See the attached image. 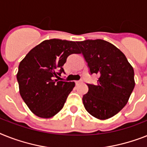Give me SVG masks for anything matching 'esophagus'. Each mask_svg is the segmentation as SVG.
<instances>
[{
    "instance_id": "obj_1",
    "label": "esophagus",
    "mask_w": 147,
    "mask_h": 147,
    "mask_svg": "<svg viewBox=\"0 0 147 147\" xmlns=\"http://www.w3.org/2000/svg\"><path fill=\"white\" fill-rule=\"evenodd\" d=\"M82 81H75V83H76V85H79L80 84V83H82Z\"/></svg>"
}]
</instances>
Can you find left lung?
<instances>
[{"label": "left lung", "mask_w": 147, "mask_h": 147, "mask_svg": "<svg viewBox=\"0 0 147 147\" xmlns=\"http://www.w3.org/2000/svg\"><path fill=\"white\" fill-rule=\"evenodd\" d=\"M91 74L99 75L96 85L87 84L82 102L88 113L105 120L117 114L128 103L135 86L133 67L122 52L104 40L76 42Z\"/></svg>", "instance_id": "8db88e82"}]
</instances>
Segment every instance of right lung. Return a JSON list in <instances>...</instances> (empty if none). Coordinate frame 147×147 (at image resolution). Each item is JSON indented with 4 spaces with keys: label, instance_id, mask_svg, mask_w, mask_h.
Masks as SVG:
<instances>
[{
    "label": "right lung",
    "instance_id": "obj_1",
    "mask_svg": "<svg viewBox=\"0 0 147 147\" xmlns=\"http://www.w3.org/2000/svg\"><path fill=\"white\" fill-rule=\"evenodd\" d=\"M73 53H80L74 41L46 40L33 48L19 63L16 74L19 93L28 107L38 117L49 119L63 108L74 82L55 79Z\"/></svg>",
    "mask_w": 147,
    "mask_h": 147
}]
</instances>
